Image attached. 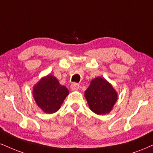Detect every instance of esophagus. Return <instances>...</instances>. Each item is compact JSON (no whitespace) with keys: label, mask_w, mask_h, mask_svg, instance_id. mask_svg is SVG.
Masks as SVG:
<instances>
[{"label":"esophagus","mask_w":153,"mask_h":153,"mask_svg":"<svg viewBox=\"0 0 153 153\" xmlns=\"http://www.w3.org/2000/svg\"><path fill=\"white\" fill-rule=\"evenodd\" d=\"M79 88V84H76V83H73L71 85V89L72 90V91H76V90L78 89Z\"/></svg>","instance_id":"esophagus-1"}]
</instances>
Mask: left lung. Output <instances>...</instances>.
<instances>
[{
	"mask_svg": "<svg viewBox=\"0 0 153 153\" xmlns=\"http://www.w3.org/2000/svg\"><path fill=\"white\" fill-rule=\"evenodd\" d=\"M84 97L90 109L98 115L108 114L118 99V94L113 86L101 77L91 81Z\"/></svg>",
	"mask_w": 153,
	"mask_h": 153,
	"instance_id": "1",
	"label": "left lung"
}]
</instances>
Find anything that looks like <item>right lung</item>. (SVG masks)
I'll return each mask as SVG.
<instances>
[{"label": "right lung", "mask_w": 153, "mask_h": 153, "mask_svg": "<svg viewBox=\"0 0 153 153\" xmlns=\"http://www.w3.org/2000/svg\"><path fill=\"white\" fill-rule=\"evenodd\" d=\"M69 94L67 88L50 74L42 77L33 87L35 102L42 111L49 114L59 110Z\"/></svg>", "instance_id": "obj_1"}]
</instances>
